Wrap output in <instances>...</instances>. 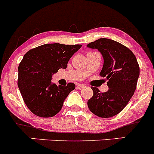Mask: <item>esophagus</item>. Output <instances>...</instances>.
I'll return each mask as SVG.
<instances>
[{
    "label": "esophagus",
    "instance_id": "34e87169",
    "mask_svg": "<svg viewBox=\"0 0 154 154\" xmlns=\"http://www.w3.org/2000/svg\"><path fill=\"white\" fill-rule=\"evenodd\" d=\"M85 85H82V84L77 85V88H79V89L83 88H85Z\"/></svg>",
    "mask_w": 154,
    "mask_h": 154
}]
</instances>
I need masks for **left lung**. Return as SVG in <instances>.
<instances>
[{
	"label": "left lung",
	"mask_w": 154,
	"mask_h": 154,
	"mask_svg": "<svg viewBox=\"0 0 154 154\" xmlns=\"http://www.w3.org/2000/svg\"><path fill=\"white\" fill-rule=\"evenodd\" d=\"M87 47L101 53L103 66L100 75L106 78L109 87L103 93L91 87L94 94L88 106L99 117L114 116L125 108L134 94L140 74L138 63L131 50L111 39L100 38Z\"/></svg>",
	"instance_id": "obj_1"
}]
</instances>
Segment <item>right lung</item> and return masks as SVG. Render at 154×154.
<instances>
[{"instance_id":"add662e5","label":"right lung","mask_w":154,"mask_h":154,"mask_svg":"<svg viewBox=\"0 0 154 154\" xmlns=\"http://www.w3.org/2000/svg\"><path fill=\"white\" fill-rule=\"evenodd\" d=\"M81 45L46 44L31 49L18 67V87L23 99L32 113L48 118L57 114L63 101L75 85H57L52 75L66 69L68 61L80 49Z\"/></svg>"}]
</instances>
